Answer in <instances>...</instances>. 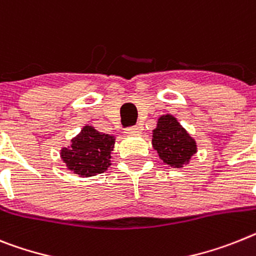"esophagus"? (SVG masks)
<instances>
[{"label":"esophagus","mask_w":256,"mask_h":256,"mask_svg":"<svg viewBox=\"0 0 256 256\" xmlns=\"http://www.w3.org/2000/svg\"><path fill=\"white\" fill-rule=\"evenodd\" d=\"M141 126H130V128H126V130H124V133H126V134H130V136H132V134H140V133H141Z\"/></svg>","instance_id":"esophagus-1"}]
</instances>
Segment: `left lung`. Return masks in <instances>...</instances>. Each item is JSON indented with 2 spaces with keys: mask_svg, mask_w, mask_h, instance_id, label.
<instances>
[{
  "mask_svg": "<svg viewBox=\"0 0 256 256\" xmlns=\"http://www.w3.org/2000/svg\"><path fill=\"white\" fill-rule=\"evenodd\" d=\"M152 148L166 164L178 168L196 152V141L172 115L159 118L158 126L152 130Z\"/></svg>",
  "mask_w": 256,
  "mask_h": 256,
  "instance_id": "8db88e82",
  "label": "left lung"
}]
</instances>
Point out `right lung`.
I'll return each mask as SVG.
<instances>
[{"label":"right lung","mask_w":256,"mask_h":256,"mask_svg":"<svg viewBox=\"0 0 256 256\" xmlns=\"http://www.w3.org/2000/svg\"><path fill=\"white\" fill-rule=\"evenodd\" d=\"M114 144V136L85 126L80 134L72 140L68 149H62L60 156L70 171L82 178H89L102 174L110 166Z\"/></svg>","instance_id":"right-lung-1"}]
</instances>
